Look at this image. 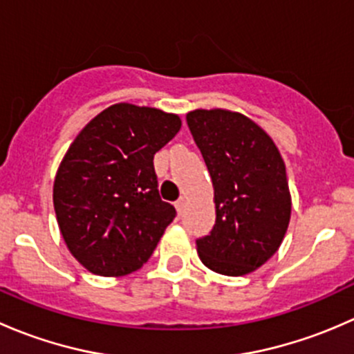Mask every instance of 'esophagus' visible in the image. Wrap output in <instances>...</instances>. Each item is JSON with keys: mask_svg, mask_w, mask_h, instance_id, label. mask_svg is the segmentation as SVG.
Wrapping results in <instances>:
<instances>
[{"mask_svg": "<svg viewBox=\"0 0 354 354\" xmlns=\"http://www.w3.org/2000/svg\"><path fill=\"white\" fill-rule=\"evenodd\" d=\"M174 207H176V210H178V214H183L185 212V209H187V198L185 197H181L180 200H178L176 203H174Z\"/></svg>", "mask_w": 354, "mask_h": 354, "instance_id": "obj_1", "label": "esophagus"}]
</instances>
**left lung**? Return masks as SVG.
<instances>
[{"label":"left lung","mask_w":354,"mask_h":354,"mask_svg":"<svg viewBox=\"0 0 354 354\" xmlns=\"http://www.w3.org/2000/svg\"><path fill=\"white\" fill-rule=\"evenodd\" d=\"M214 187L216 224L197 240L205 267L224 276L253 272L277 252L291 217L286 166L272 138L227 109L187 114Z\"/></svg>","instance_id":"left-lung-1"}]
</instances>
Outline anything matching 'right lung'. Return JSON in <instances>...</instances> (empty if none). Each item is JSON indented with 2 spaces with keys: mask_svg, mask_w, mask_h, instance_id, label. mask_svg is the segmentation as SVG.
Instances as JSON below:
<instances>
[{
  "mask_svg": "<svg viewBox=\"0 0 354 354\" xmlns=\"http://www.w3.org/2000/svg\"><path fill=\"white\" fill-rule=\"evenodd\" d=\"M180 128L178 114L120 102L88 121L66 151L53 187L56 219L92 274L140 269L176 217L159 197L154 154Z\"/></svg>",
  "mask_w": 354,
  "mask_h": 354,
  "instance_id": "add662e5",
  "label": "right lung"
}]
</instances>
